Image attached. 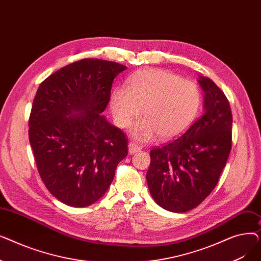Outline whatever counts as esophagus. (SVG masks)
<instances>
[{
  "mask_svg": "<svg viewBox=\"0 0 261 261\" xmlns=\"http://www.w3.org/2000/svg\"><path fill=\"white\" fill-rule=\"evenodd\" d=\"M128 147H129V153H130V154H134V153H136V152L141 151V150L143 149V147H142L140 144L135 143V142H130Z\"/></svg>",
  "mask_w": 261,
  "mask_h": 261,
  "instance_id": "esophagus-1",
  "label": "esophagus"
}]
</instances>
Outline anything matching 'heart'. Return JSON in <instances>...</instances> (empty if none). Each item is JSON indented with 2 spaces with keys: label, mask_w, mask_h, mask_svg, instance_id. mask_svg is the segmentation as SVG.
Listing matches in <instances>:
<instances>
[{
  "label": "heart",
  "mask_w": 261,
  "mask_h": 261,
  "mask_svg": "<svg viewBox=\"0 0 261 261\" xmlns=\"http://www.w3.org/2000/svg\"><path fill=\"white\" fill-rule=\"evenodd\" d=\"M128 88H115L110 108L116 125L129 127L142 113L144 117L131 128L133 138L148 142L160 135L172 140L183 134L196 119L201 93L195 82L172 72L148 68L128 79Z\"/></svg>",
  "instance_id": "b5f03b06"
}]
</instances>
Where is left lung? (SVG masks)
Instances as JSON below:
<instances>
[{"label":"left lung","mask_w":261,"mask_h":261,"mask_svg":"<svg viewBox=\"0 0 261 261\" xmlns=\"http://www.w3.org/2000/svg\"><path fill=\"white\" fill-rule=\"evenodd\" d=\"M204 113L176 140L153 148L146 177L150 194L164 210L185 213L216 187L231 149L232 116L221 89L199 76Z\"/></svg>","instance_id":"obj_1"}]
</instances>
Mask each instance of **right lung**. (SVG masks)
Instances as JSON below:
<instances>
[{"label": "right lung", "mask_w": 261, "mask_h": 261, "mask_svg": "<svg viewBox=\"0 0 261 261\" xmlns=\"http://www.w3.org/2000/svg\"><path fill=\"white\" fill-rule=\"evenodd\" d=\"M126 66L82 59L39 86L29 122L36 165L49 193L73 207L98 201L128 154V138L101 114Z\"/></svg>", "instance_id": "obj_1"}]
</instances>
